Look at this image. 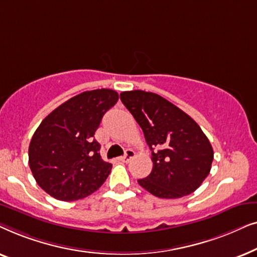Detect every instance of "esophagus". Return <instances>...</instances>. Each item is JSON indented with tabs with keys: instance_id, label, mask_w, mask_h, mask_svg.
I'll return each mask as SVG.
<instances>
[{
	"instance_id": "34e87169",
	"label": "esophagus",
	"mask_w": 257,
	"mask_h": 257,
	"mask_svg": "<svg viewBox=\"0 0 257 257\" xmlns=\"http://www.w3.org/2000/svg\"><path fill=\"white\" fill-rule=\"evenodd\" d=\"M135 156H136L135 151H132V150H126L125 154H124V156H122V157L119 158V160L122 161V163H128V161L131 160L132 158H135Z\"/></svg>"
}]
</instances>
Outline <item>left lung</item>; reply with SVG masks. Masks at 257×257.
<instances>
[{
	"label": "left lung",
	"mask_w": 257,
	"mask_h": 257,
	"mask_svg": "<svg viewBox=\"0 0 257 257\" xmlns=\"http://www.w3.org/2000/svg\"><path fill=\"white\" fill-rule=\"evenodd\" d=\"M120 99L152 151V172L139 185L161 199L182 198L198 189L209 174L214 152L194 119L153 92L125 91Z\"/></svg>",
	"instance_id": "1"
}]
</instances>
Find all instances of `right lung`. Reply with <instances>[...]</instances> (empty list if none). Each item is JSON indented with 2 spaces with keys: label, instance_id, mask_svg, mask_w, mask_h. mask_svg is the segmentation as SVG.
<instances>
[{
  "label": "right lung",
  "instance_id": "1",
  "mask_svg": "<svg viewBox=\"0 0 257 257\" xmlns=\"http://www.w3.org/2000/svg\"><path fill=\"white\" fill-rule=\"evenodd\" d=\"M118 98L110 89L85 91L55 108L35 131L29 166L38 186L52 198H86L106 180L112 165L101 159L94 132Z\"/></svg>",
  "mask_w": 257,
  "mask_h": 257
}]
</instances>
